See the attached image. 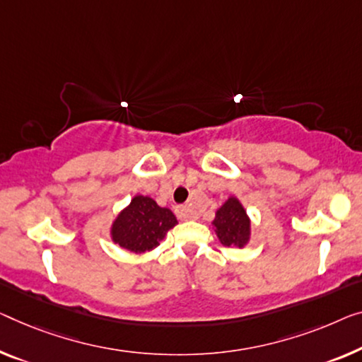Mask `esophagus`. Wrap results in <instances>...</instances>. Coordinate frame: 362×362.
<instances>
[{
    "label": "esophagus",
    "instance_id": "obj_1",
    "mask_svg": "<svg viewBox=\"0 0 362 362\" xmlns=\"http://www.w3.org/2000/svg\"><path fill=\"white\" fill-rule=\"evenodd\" d=\"M175 214L177 218L182 219V221H187V219H192L193 214L190 209H188V206H185V204H180V206L175 208Z\"/></svg>",
    "mask_w": 362,
    "mask_h": 362
}]
</instances>
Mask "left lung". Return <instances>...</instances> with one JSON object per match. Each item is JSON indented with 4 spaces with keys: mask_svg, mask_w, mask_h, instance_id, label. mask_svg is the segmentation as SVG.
<instances>
[{
    "mask_svg": "<svg viewBox=\"0 0 362 362\" xmlns=\"http://www.w3.org/2000/svg\"><path fill=\"white\" fill-rule=\"evenodd\" d=\"M221 244L244 247L250 235V221L237 198H229L216 213L213 221Z\"/></svg>",
    "mask_w": 362,
    "mask_h": 362,
    "instance_id": "obj_1",
    "label": "left lung"
}]
</instances>
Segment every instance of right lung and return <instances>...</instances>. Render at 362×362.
Returning <instances> with one entry per match:
<instances>
[{
  "label": "right lung",
  "instance_id": "1",
  "mask_svg": "<svg viewBox=\"0 0 362 362\" xmlns=\"http://www.w3.org/2000/svg\"><path fill=\"white\" fill-rule=\"evenodd\" d=\"M177 219L167 208H160L153 198L138 195L118 214L112 226L113 242L132 252H148L159 245Z\"/></svg>",
  "mask_w": 362,
  "mask_h": 362
}]
</instances>
